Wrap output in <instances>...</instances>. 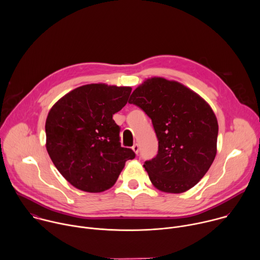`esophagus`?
<instances>
[{"label": "esophagus", "instance_id": "34e87169", "mask_svg": "<svg viewBox=\"0 0 260 260\" xmlns=\"http://www.w3.org/2000/svg\"><path fill=\"white\" fill-rule=\"evenodd\" d=\"M132 149L134 150V152H135L136 154H138V153H139V149H140L139 145H138V144H134V146L132 147Z\"/></svg>", "mask_w": 260, "mask_h": 260}]
</instances>
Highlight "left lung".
Segmentation results:
<instances>
[{"label": "left lung", "mask_w": 260, "mask_h": 260, "mask_svg": "<svg viewBox=\"0 0 260 260\" xmlns=\"http://www.w3.org/2000/svg\"><path fill=\"white\" fill-rule=\"evenodd\" d=\"M152 120L158 140L157 155L144 168L158 190L182 193L206 175L217 153L218 122L210 105L185 85L153 77L132 93Z\"/></svg>", "instance_id": "left-lung-1"}]
</instances>
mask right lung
<instances>
[{
	"label": "right lung",
	"instance_id": "obj_1",
	"mask_svg": "<svg viewBox=\"0 0 260 260\" xmlns=\"http://www.w3.org/2000/svg\"><path fill=\"white\" fill-rule=\"evenodd\" d=\"M132 87L86 84L73 89L50 109L46 149L62 177L82 191L102 192L115 184L135 158L121 147L120 127L113 115L127 103Z\"/></svg>",
	"mask_w": 260,
	"mask_h": 260
}]
</instances>
